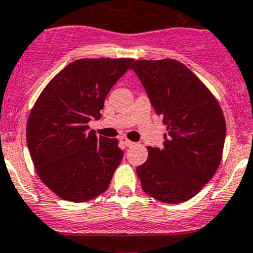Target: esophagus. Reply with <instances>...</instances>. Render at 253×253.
<instances>
[{
    "mask_svg": "<svg viewBox=\"0 0 253 253\" xmlns=\"http://www.w3.org/2000/svg\"><path fill=\"white\" fill-rule=\"evenodd\" d=\"M120 141H121V143L124 144V146H126V147H132L134 144L133 142L129 141V139H127V138H125V137H122V138L120 139Z\"/></svg>",
    "mask_w": 253,
    "mask_h": 253,
    "instance_id": "1",
    "label": "esophagus"
}]
</instances>
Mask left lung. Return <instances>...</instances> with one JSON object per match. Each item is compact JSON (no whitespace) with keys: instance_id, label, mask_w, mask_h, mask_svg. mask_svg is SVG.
Instances as JSON below:
<instances>
[{"instance_id":"obj_1","label":"left lung","mask_w":253,"mask_h":253,"mask_svg":"<svg viewBox=\"0 0 253 253\" xmlns=\"http://www.w3.org/2000/svg\"><path fill=\"white\" fill-rule=\"evenodd\" d=\"M131 69L168 129L163 148L148 147V158L137 167L142 189L159 202H186L221 161L226 125L220 105L195 74L173 59L136 60Z\"/></svg>"}]
</instances>
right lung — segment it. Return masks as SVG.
I'll return each mask as SVG.
<instances>
[{"mask_svg":"<svg viewBox=\"0 0 253 253\" xmlns=\"http://www.w3.org/2000/svg\"><path fill=\"white\" fill-rule=\"evenodd\" d=\"M133 59H79L50 80L32 109L27 144L41 180L61 199L83 203L109 188L124 152L117 139L97 137L107 94Z\"/></svg>","mask_w":253,"mask_h":253,"instance_id":"right-lung-1","label":"right lung"}]
</instances>
